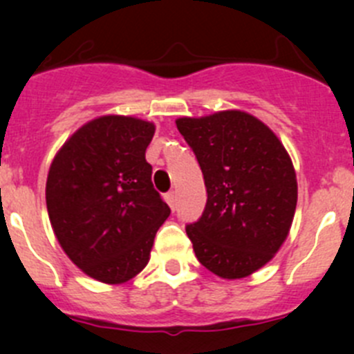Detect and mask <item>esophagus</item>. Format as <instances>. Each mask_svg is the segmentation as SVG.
I'll return each instance as SVG.
<instances>
[{"label":"esophagus","instance_id":"1","mask_svg":"<svg viewBox=\"0 0 354 354\" xmlns=\"http://www.w3.org/2000/svg\"><path fill=\"white\" fill-rule=\"evenodd\" d=\"M164 200H166L167 205H169L171 209H176V194H174V192H167V194L164 195Z\"/></svg>","mask_w":354,"mask_h":354}]
</instances>
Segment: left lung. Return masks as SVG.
I'll return each instance as SVG.
<instances>
[{
	"label": "left lung",
	"instance_id": "8db88e82",
	"mask_svg": "<svg viewBox=\"0 0 354 354\" xmlns=\"http://www.w3.org/2000/svg\"><path fill=\"white\" fill-rule=\"evenodd\" d=\"M176 127L207 188L202 216L185 227L195 255L224 279L250 276L281 248L295 217L298 185L286 149L241 111L180 118Z\"/></svg>",
	"mask_w": 354,
	"mask_h": 354
}]
</instances>
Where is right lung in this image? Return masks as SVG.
I'll list each match as a JSON object with an SVG mask.
<instances>
[{"instance_id":"add662e5","label":"right lung","mask_w":354,"mask_h":354,"mask_svg":"<svg viewBox=\"0 0 354 354\" xmlns=\"http://www.w3.org/2000/svg\"><path fill=\"white\" fill-rule=\"evenodd\" d=\"M154 130L137 118H97L68 138L49 167L46 203L56 238L101 283L137 276L171 214L145 160Z\"/></svg>"}]
</instances>
